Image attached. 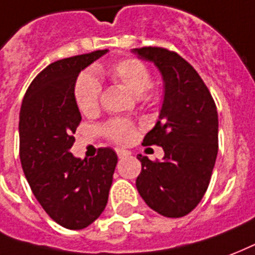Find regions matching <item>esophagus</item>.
I'll return each instance as SVG.
<instances>
[{
    "instance_id": "obj_1",
    "label": "esophagus",
    "mask_w": 255,
    "mask_h": 255,
    "mask_svg": "<svg viewBox=\"0 0 255 255\" xmlns=\"http://www.w3.org/2000/svg\"><path fill=\"white\" fill-rule=\"evenodd\" d=\"M117 155H118V157H120V159H124V157H126V156L130 155V152L126 149H122V148H118V149H117Z\"/></svg>"
}]
</instances>
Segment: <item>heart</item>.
<instances>
[{
	"instance_id": "1",
	"label": "heart",
	"mask_w": 255,
	"mask_h": 255,
	"mask_svg": "<svg viewBox=\"0 0 255 255\" xmlns=\"http://www.w3.org/2000/svg\"><path fill=\"white\" fill-rule=\"evenodd\" d=\"M117 84L124 85L133 95L140 96L144 102H155L157 88L150 83V72L145 62L138 58H124L117 61L109 69L103 70ZM100 84L91 74L79 77L74 85V100L83 114H92L99 107ZM103 134L117 144H129L134 138V125L128 120L113 118L102 128Z\"/></svg>"
}]
</instances>
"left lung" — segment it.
Wrapping results in <instances>:
<instances>
[{"label":"left lung","instance_id":"left-lung-1","mask_svg":"<svg viewBox=\"0 0 255 255\" xmlns=\"http://www.w3.org/2000/svg\"><path fill=\"white\" fill-rule=\"evenodd\" d=\"M141 59L157 66L164 81L159 120L142 145H159L163 160L137 155L141 172L137 190L161 216H186L196 208L211 182L219 149V118L215 100L187 61L161 47L133 49Z\"/></svg>","mask_w":255,"mask_h":255}]
</instances>
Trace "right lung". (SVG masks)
<instances>
[{
  "label": "right lung",
  "mask_w": 255,
  "mask_h": 255,
  "mask_svg": "<svg viewBox=\"0 0 255 255\" xmlns=\"http://www.w3.org/2000/svg\"><path fill=\"white\" fill-rule=\"evenodd\" d=\"M109 50L59 59L33 79L18 121L20 161L33 196L59 226L83 230L98 219L109 201L118 156L100 148L92 159L70 153L81 121L74 100L79 73Z\"/></svg>",
  "instance_id": "1"
}]
</instances>
